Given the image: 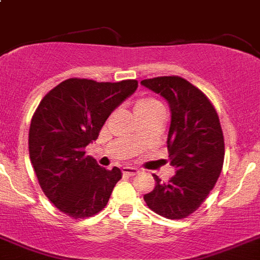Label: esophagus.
<instances>
[{
    "label": "esophagus",
    "instance_id": "1",
    "mask_svg": "<svg viewBox=\"0 0 260 260\" xmlns=\"http://www.w3.org/2000/svg\"><path fill=\"white\" fill-rule=\"evenodd\" d=\"M121 172H123V175H127V176H135V175L139 174L140 171L135 167H123Z\"/></svg>",
    "mask_w": 260,
    "mask_h": 260
}]
</instances>
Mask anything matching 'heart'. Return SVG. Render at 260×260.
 <instances>
[{
  "mask_svg": "<svg viewBox=\"0 0 260 260\" xmlns=\"http://www.w3.org/2000/svg\"><path fill=\"white\" fill-rule=\"evenodd\" d=\"M162 104L154 97H140L136 100L135 102V111L137 115H141V114L149 113L151 110L156 109V107H160Z\"/></svg>",
  "mask_w": 260,
  "mask_h": 260,
  "instance_id": "b5f03b06",
  "label": "heart"
}]
</instances>
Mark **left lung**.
I'll list each match as a JSON object with an SVG mask.
<instances>
[{
	"label": "left lung",
	"instance_id": "8db88e82",
	"mask_svg": "<svg viewBox=\"0 0 260 260\" xmlns=\"http://www.w3.org/2000/svg\"><path fill=\"white\" fill-rule=\"evenodd\" d=\"M141 84L167 100L171 125L167 147L175 175L144 196L147 207L167 219H184L197 211L220 176L224 136L220 120L207 95L180 76L145 79Z\"/></svg>",
	"mask_w": 260,
	"mask_h": 260
}]
</instances>
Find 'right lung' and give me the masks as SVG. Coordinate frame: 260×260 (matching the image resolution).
I'll use <instances>...</instances> for the list:
<instances>
[{
    "instance_id": "1",
    "label": "right lung",
    "mask_w": 260,
    "mask_h": 260,
    "mask_svg": "<svg viewBox=\"0 0 260 260\" xmlns=\"http://www.w3.org/2000/svg\"><path fill=\"white\" fill-rule=\"evenodd\" d=\"M137 80L100 83L71 78L45 94L29 127L28 150L44 194L72 219L98 214L121 179L118 167L98 166L86 145L114 109L137 89Z\"/></svg>"
}]
</instances>
